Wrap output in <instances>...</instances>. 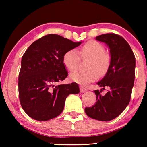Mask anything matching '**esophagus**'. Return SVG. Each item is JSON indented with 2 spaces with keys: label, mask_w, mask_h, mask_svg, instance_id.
Here are the masks:
<instances>
[{
  "label": "esophagus",
  "mask_w": 147,
  "mask_h": 147,
  "mask_svg": "<svg viewBox=\"0 0 147 147\" xmlns=\"http://www.w3.org/2000/svg\"><path fill=\"white\" fill-rule=\"evenodd\" d=\"M80 93H85L87 91V89L82 86H80Z\"/></svg>",
  "instance_id": "esophagus-1"
}]
</instances>
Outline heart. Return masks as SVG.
I'll return each instance as SVG.
<instances>
[{
	"label": "heart",
	"mask_w": 147,
	"mask_h": 147,
	"mask_svg": "<svg viewBox=\"0 0 147 147\" xmlns=\"http://www.w3.org/2000/svg\"><path fill=\"white\" fill-rule=\"evenodd\" d=\"M80 57L82 59H90L88 63L89 71L75 72L70 74L72 81L81 85H87L95 81L99 75H104L108 71L110 63V58L105 53V48L96 41H89L86 43L78 52L71 49L64 54L63 61L69 71L73 72L78 69Z\"/></svg>",
	"instance_id": "heart-1"
}]
</instances>
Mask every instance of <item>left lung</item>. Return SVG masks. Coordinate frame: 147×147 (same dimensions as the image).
<instances>
[{
    "instance_id": "8db88e82",
    "label": "left lung",
    "mask_w": 147,
    "mask_h": 147,
    "mask_svg": "<svg viewBox=\"0 0 147 147\" xmlns=\"http://www.w3.org/2000/svg\"><path fill=\"white\" fill-rule=\"evenodd\" d=\"M109 49L111 60L106 75L97 82L102 89L94 91L96 102L85 108L87 115L100 121H111L118 117L130 102L134 84L136 58L130 46L123 37L110 33L96 37ZM105 86L111 90L106 95L100 93Z\"/></svg>"
}]
</instances>
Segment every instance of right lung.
<instances>
[{
    "label": "right lung",
    "mask_w": 147,
    "mask_h": 147,
    "mask_svg": "<svg viewBox=\"0 0 147 147\" xmlns=\"http://www.w3.org/2000/svg\"><path fill=\"white\" fill-rule=\"evenodd\" d=\"M81 43L49 34L27 49L22 57L18 86L20 103L29 117L40 121L55 118L63 111L69 94L79 93L76 83L58 82L68 75L64 54Z\"/></svg>",
    "instance_id": "1"
}]
</instances>
